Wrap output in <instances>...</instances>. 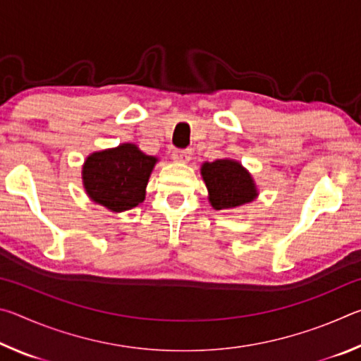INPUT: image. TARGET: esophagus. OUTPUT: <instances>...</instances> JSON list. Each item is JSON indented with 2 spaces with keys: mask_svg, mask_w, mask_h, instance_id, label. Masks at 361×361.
<instances>
[{
  "mask_svg": "<svg viewBox=\"0 0 361 361\" xmlns=\"http://www.w3.org/2000/svg\"><path fill=\"white\" fill-rule=\"evenodd\" d=\"M172 156H173V159H175L176 162L186 164V162L191 161L192 151H191V149H176V151H173Z\"/></svg>",
  "mask_w": 361,
  "mask_h": 361,
  "instance_id": "1",
  "label": "esophagus"
}]
</instances>
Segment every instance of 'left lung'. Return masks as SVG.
Wrapping results in <instances>:
<instances>
[{
  "label": "left lung",
  "instance_id": "8db88e82",
  "mask_svg": "<svg viewBox=\"0 0 361 361\" xmlns=\"http://www.w3.org/2000/svg\"><path fill=\"white\" fill-rule=\"evenodd\" d=\"M202 178L209 189L210 204L215 210H229L252 202L256 188L252 175L239 162L218 159L202 166Z\"/></svg>",
  "mask_w": 361,
  "mask_h": 361
}]
</instances>
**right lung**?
<instances>
[{
	"label": "right lung",
	"mask_w": 361,
	"mask_h": 361,
	"mask_svg": "<svg viewBox=\"0 0 361 361\" xmlns=\"http://www.w3.org/2000/svg\"><path fill=\"white\" fill-rule=\"evenodd\" d=\"M156 157L146 156L135 145L94 152L82 167V181L89 197L113 212L130 210L145 200Z\"/></svg>",
	"instance_id": "add662e5"
}]
</instances>
